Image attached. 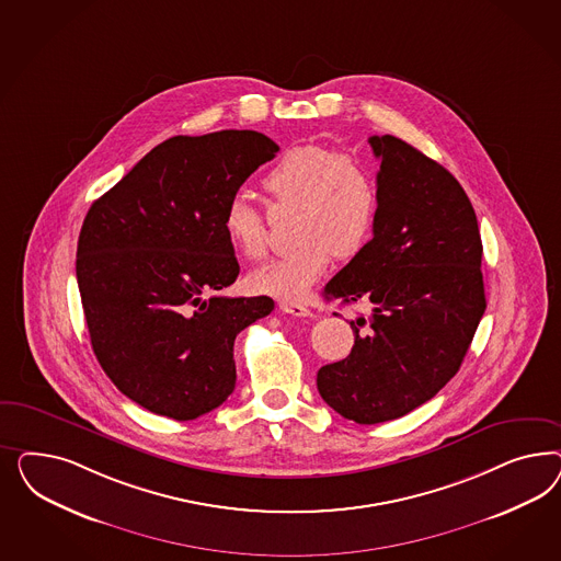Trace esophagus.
I'll return each mask as SVG.
<instances>
[{
    "mask_svg": "<svg viewBox=\"0 0 561 561\" xmlns=\"http://www.w3.org/2000/svg\"><path fill=\"white\" fill-rule=\"evenodd\" d=\"M279 308L291 317H312V310L300 302H279Z\"/></svg>",
    "mask_w": 561,
    "mask_h": 561,
    "instance_id": "obj_1",
    "label": "esophagus"
}]
</instances>
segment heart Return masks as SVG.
<instances>
[{"label": "heart", "instance_id": "1", "mask_svg": "<svg viewBox=\"0 0 561 561\" xmlns=\"http://www.w3.org/2000/svg\"><path fill=\"white\" fill-rule=\"evenodd\" d=\"M263 188L279 209H296L288 255L249 275V286L279 300H300L327 272L333 256L357 255L373 237L380 211L378 179L368 162L319 144L284 153L263 176ZM226 237L240 255L261 261L270 238L263 214L244 197H232L224 214Z\"/></svg>", "mask_w": 561, "mask_h": 561}]
</instances>
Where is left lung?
<instances>
[{
	"instance_id": "8db88e82",
	"label": "left lung",
	"mask_w": 561,
	"mask_h": 561,
	"mask_svg": "<svg viewBox=\"0 0 561 561\" xmlns=\"http://www.w3.org/2000/svg\"><path fill=\"white\" fill-rule=\"evenodd\" d=\"M368 141L380 160L378 220L323 296L368 302L373 312L350 321L352 354L317 374L324 403L356 424L397 420L430 401L459 373L485 312L483 247L465 188L399 137Z\"/></svg>"
}]
</instances>
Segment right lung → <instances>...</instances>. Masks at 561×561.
<instances>
[{"mask_svg": "<svg viewBox=\"0 0 561 561\" xmlns=\"http://www.w3.org/2000/svg\"><path fill=\"white\" fill-rule=\"evenodd\" d=\"M277 152L249 129L170 137L85 214L76 275L92 350L156 415L187 422L220 408L237 385L238 333L273 310L270 296L214 291L240 272L228 202Z\"/></svg>", "mask_w": 561, "mask_h": 561, "instance_id": "right-lung-1", "label": "right lung"}]
</instances>
